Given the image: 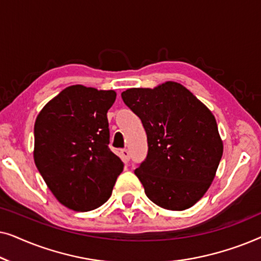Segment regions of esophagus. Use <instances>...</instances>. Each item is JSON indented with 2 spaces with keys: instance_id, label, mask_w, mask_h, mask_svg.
<instances>
[{
  "instance_id": "1",
  "label": "esophagus",
  "mask_w": 261,
  "mask_h": 261,
  "mask_svg": "<svg viewBox=\"0 0 261 261\" xmlns=\"http://www.w3.org/2000/svg\"><path fill=\"white\" fill-rule=\"evenodd\" d=\"M121 158H122L124 162H128V160H129V152H128V149H126V148H123V149H121Z\"/></svg>"
}]
</instances>
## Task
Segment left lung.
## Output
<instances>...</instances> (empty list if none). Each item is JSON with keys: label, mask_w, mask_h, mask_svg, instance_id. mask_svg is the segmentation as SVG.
<instances>
[{"label": "left lung", "mask_w": 261, "mask_h": 261, "mask_svg": "<svg viewBox=\"0 0 261 261\" xmlns=\"http://www.w3.org/2000/svg\"><path fill=\"white\" fill-rule=\"evenodd\" d=\"M121 97L147 134V155L134 171L146 196L164 209L190 208L209 189L222 158L215 117L174 82L128 89Z\"/></svg>", "instance_id": "1"}]
</instances>
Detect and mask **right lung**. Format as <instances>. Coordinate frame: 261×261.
<instances>
[{
	"label": "right lung",
	"mask_w": 261,
	"mask_h": 261,
	"mask_svg": "<svg viewBox=\"0 0 261 261\" xmlns=\"http://www.w3.org/2000/svg\"><path fill=\"white\" fill-rule=\"evenodd\" d=\"M113 90L72 85L44 107L34 124V162L67 208L89 212L112 195L123 162L109 148Z\"/></svg>",
	"instance_id": "1"
}]
</instances>
